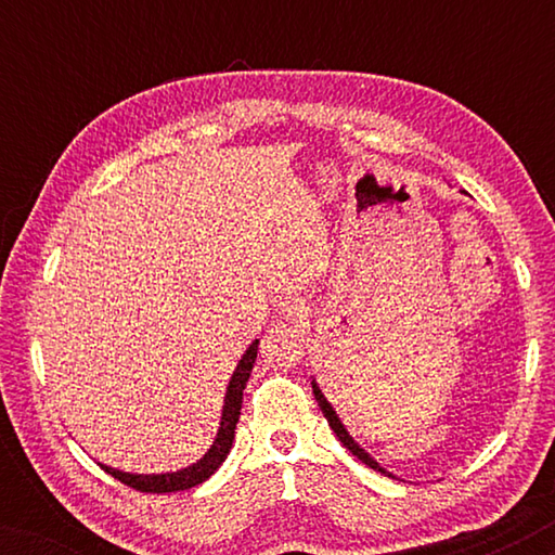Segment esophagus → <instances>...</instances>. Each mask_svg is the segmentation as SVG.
<instances>
[{"label": "esophagus", "instance_id": "esophagus-1", "mask_svg": "<svg viewBox=\"0 0 555 555\" xmlns=\"http://www.w3.org/2000/svg\"><path fill=\"white\" fill-rule=\"evenodd\" d=\"M280 315L291 323L298 321V318L302 315V302L298 298H285L283 302H280Z\"/></svg>", "mask_w": 555, "mask_h": 555}]
</instances>
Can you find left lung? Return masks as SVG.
<instances>
[{"label": "left lung", "instance_id": "8db88e82", "mask_svg": "<svg viewBox=\"0 0 555 555\" xmlns=\"http://www.w3.org/2000/svg\"><path fill=\"white\" fill-rule=\"evenodd\" d=\"M310 384H313V393H315V401H318V406H321V412H323V416H325V420H328V424H331V429H333V431H336V437L340 439V444H344V447H346V450H351V452L356 454V457H359V460L363 462V465H369V467H374V469H378V473H384V475H389V477H393V475L389 473V469H386V467H382V465H378V462H376L374 457H371V454H369L366 450H363V447H361L359 442H356V439H353V435H351V431H348V427H346V424H344V420H340V416H338V412H336V406H333V404H331V401H328V397H325V393H323V389H321V386H318V382H315V378H313V382H310Z\"/></svg>", "mask_w": 555, "mask_h": 555}]
</instances>
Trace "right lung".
Instances as JSON below:
<instances>
[{
	"mask_svg": "<svg viewBox=\"0 0 555 555\" xmlns=\"http://www.w3.org/2000/svg\"><path fill=\"white\" fill-rule=\"evenodd\" d=\"M257 346H260V340L255 338L253 344H249L247 351L242 353V359L237 361V366H234V371H232V378H230V384H227V391H224V404H222V416H219L217 437H215V442H211L209 450L204 452V457L196 460L194 465L177 469V473L139 475V473H124V469H118V467L101 465L105 473L113 475L124 485H128V488H135L141 492H177V490H189V488H194V485L209 480V477L217 473L219 465H222V462L227 460V454H230V450H232L234 429H237V422H240L242 391H245L247 378H249V374H253V366L257 359Z\"/></svg>",
	"mask_w": 555,
	"mask_h": 555,
	"instance_id": "add662e5",
	"label": "right lung"
}]
</instances>
